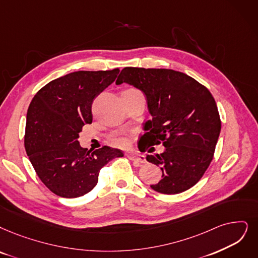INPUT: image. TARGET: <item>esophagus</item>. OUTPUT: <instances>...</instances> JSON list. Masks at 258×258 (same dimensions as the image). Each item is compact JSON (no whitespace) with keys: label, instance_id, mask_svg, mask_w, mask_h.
I'll use <instances>...</instances> for the list:
<instances>
[{"label":"esophagus","instance_id":"1","mask_svg":"<svg viewBox=\"0 0 258 258\" xmlns=\"http://www.w3.org/2000/svg\"><path fill=\"white\" fill-rule=\"evenodd\" d=\"M127 157L133 161L136 162L138 164H142V163H146V159H145V156H143V154H140V153H127Z\"/></svg>","mask_w":258,"mask_h":258}]
</instances>
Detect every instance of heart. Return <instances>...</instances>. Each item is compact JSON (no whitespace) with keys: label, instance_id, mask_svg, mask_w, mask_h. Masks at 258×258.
<instances>
[{"label":"heart","instance_id":"b5f03b06","mask_svg":"<svg viewBox=\"0 0 258 258\" xmlns=\"http://www.w3.org/2000/svg\"><path fill=\"white\" fill-rule=\"evenodd\" d=\"M129 90L138 91L136 89H129ZM111 143L115 146H125L126 145V139L121 137V136H119V135H114V136L111 137Z\"/></svg>","mask_w":258,"mask_h":258}]
</instances>
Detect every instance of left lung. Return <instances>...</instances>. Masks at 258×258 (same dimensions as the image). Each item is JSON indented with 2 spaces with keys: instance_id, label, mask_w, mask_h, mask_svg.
Listing matches in <instances>:
<instances>
[{
  "instance_id": "left-lung-1",
  "label": "left lung",
  "mask_w": 258,
  "mask_h": 258,
  "mask_svg": "<svg viewBox=\"0 0 258 258\" xmlns=\"http://www.w3.org/2000/svg\"><path fill=\"white\" fill-rule=\"evenodd\" d=\"M123 82L141 90L147 99L151 119L144 123L141 146L165 147L164 152L146 157L162 169V179L150 187L166 195L192 187L210 166L221 130L211 92L192 77L168 69L125 68L116 85ZM153 151V147L148 150Z\"/></svg>"
}]
</instances>
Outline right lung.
Instances as JSON below:
<instances>
[{
	"label": "right lung",
	"instance_id": "right-lung-1",
	"mask_svg": "<svg viewBox=\"0 0 258 258\" xmlns=\"http://www.w3.org/2000/svg\"><path fill=\"white\" fill-rule=\"evenodd\" d=\"M119 69L78 71L51 80L40 89L28 107L24 145L38 177L55 195L77 198L91 191L99 170L119 149L94 151L79 145V133L92 122V104L115 80Z\"/></svg>",
	"mask_w": 258,
	"mask_h": 258
}]
</instances>
